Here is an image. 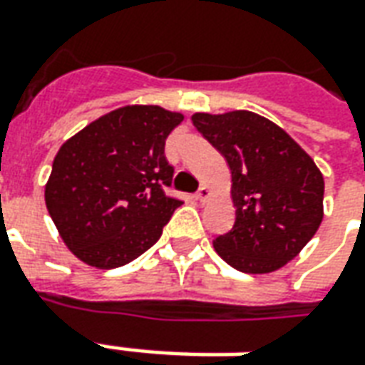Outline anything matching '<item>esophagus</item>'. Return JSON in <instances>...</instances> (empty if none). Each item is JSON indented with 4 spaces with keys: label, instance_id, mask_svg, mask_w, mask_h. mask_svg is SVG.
<instances>
[{
    "label": "esophagus",
    "instance_id": "1",
    "mask_svg": "<svg viewBox=\"0 0 365 365\" xmlns=\"http://www.w3.org/2000/svg\"><path fill=\"white\" fill-rule=\"evenodd\" d=\"M210 190H207V187H205V185H202V187H200V190H197V193H195V200H197V202H205V200H207V197H210Z\"/></svg>",
    "mask_w": 365,
    "mask_h": 365
}]
</instances>
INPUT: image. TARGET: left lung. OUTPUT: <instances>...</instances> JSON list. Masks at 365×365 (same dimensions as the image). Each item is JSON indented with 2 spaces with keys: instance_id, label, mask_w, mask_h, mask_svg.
Segmentation results:
<instances>
[{
  "instance_id": "1",
  "label": "left lung",
  "mask_w": 365,
  "mask_h": 365,
  "mask_svg": "<svg viewBox=\"0 0 365 365\" xmlns=\"http://www.w3.org/2000/svg\"><path fill=\"white\" fill-rule=\"evenodd\" d=\"M192 121L232 172L235 222L215 237V252L244 274L286 266L324 217V178L314 160L274 121L252 111L195 113Z\"/></svg>"
}]
</instances>
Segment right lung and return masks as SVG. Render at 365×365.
Segmentation results:
<instances>
[{
    "label": "right lung",
    "mask_w": 365,
    "mask_h": 365,
    "mask_svg": "<svg viewBox=\"0 0 365 365\" xmlns=\"http://www.w3.org/2000/svg\"><path fill=\"white\" fill-rule=\"evenodd\" d=\"M183 120L160 106H125L69 138L51 165L46 205L61 240L88 266L111 269L148 252L182 205L165 193V140Z\"/></svg>",
    "instance_id": "right-lung-1"
}]
</instances>
